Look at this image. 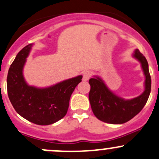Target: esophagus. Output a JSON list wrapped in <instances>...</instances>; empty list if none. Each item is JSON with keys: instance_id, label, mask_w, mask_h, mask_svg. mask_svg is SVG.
Instances as JSON below:
<instances>
[{"instance_id": "34e87169", "label": "esophagus", "mask_w": 159, "mask_h": 159, "mask_svg": "<svg viewBox=\"0 0 159 159\" xmlns=\"http://www.w3.org/2000/svg\"><path fill=\"white\" fill-rule=\"evenodd\" d=\"M91 77H92V72L90 70H85L83 72V80L84 81H88Z\"/></svg>"}]
</instances>
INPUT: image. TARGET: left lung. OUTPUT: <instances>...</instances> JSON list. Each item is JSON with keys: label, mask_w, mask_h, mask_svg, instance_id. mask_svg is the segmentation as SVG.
I'll return each mask as SVG.
<instances>
[{"label": "left lung", "mask_w": 159, "mask_h": 159, "mask_svg": "<svg viewBox=\"0 0 159 159\" xmlns=\"http://www.w3.org/2000/svg\"><path fill=\"white\" fill-rule=\"evenodd\" d=\"M134 57L141 62L145 75V89L138 97L124 100L112 93L98 77L89 79V83L91 86L89 101L94 115L99 120L112 124H124L139 113L145 106L152 86L148 64L138 50H135Z\"/></svg>", "instance_id": "obj_1"}]
</instances>
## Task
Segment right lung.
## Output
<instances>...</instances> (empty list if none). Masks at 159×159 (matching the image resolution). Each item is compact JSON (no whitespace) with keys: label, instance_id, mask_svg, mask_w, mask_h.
<instances>
[{"label":"right lung","instance_id":"obj_1","mask_svg":"<svg viewBox=\"0 0 159 159\" xmlns=\"http://www.w3.org/2000/svg\"><path fill=\"white\" fill-rule=\"evenodd\" d=\"M32 44L17 54L7 77V95L14 109L20 116L37 125H50L67 114L69 101L82 76L70 78L46 89L26 84L22 69Z\"/></svg>","mask_w":159,"mask_h":159}]
</instances>
